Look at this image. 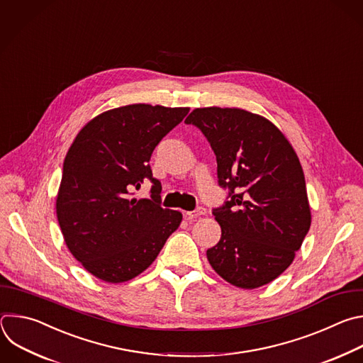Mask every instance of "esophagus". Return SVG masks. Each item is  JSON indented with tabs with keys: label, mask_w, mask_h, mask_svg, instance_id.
Returning a JSON list of instances; mask_svg holds the SVG:
<instances>
[{
	"label": "esophagus",
	"mask_w": 363,
	"mask_h": 363,
	"mask_svg": "<svg viewBox=\"0 0 363 363\" xmlns=\"http://www.w3.org/2000/svg\"><path fill=\"white\" fill-rule=\"evenodd\" d=\"M204 213H206L204 207H197L191 211H186V217H187V220H191V219H196V217H199V216H203Z\"/></svg>",
	"instance_id": "34e87169"
}]
</instances>
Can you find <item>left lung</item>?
I'll return each mask as SVG.
<instances>
[{
  "label": "left lung",
  "instance_id": "1",
  "mask_svg": "<svg viewBox=\"0 0 363 363\" xmlns=\"http://www.w3.org/2000/svg\"><path fill=\"white\" fill-rule=\"evenodd\" d=\"M210 143L217 183L226 201L213 208L222 238L206 252L229 283L256 289L280 276L311 228V207L299 159L281 131L240 108L193 110L184 121Z\"/></svg>",
  "mask_w": 363,
  "mask_h": 363
}]
</instances>
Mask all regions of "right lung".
I'll use <instances>...</instances> for the list:
<instances>
[{"mask_svg": "<svg viewBox=\"0 0 363 363\" xmlns=\"http://www.w3.org/2000/svg\"><path fill=\"white\" fill-rule=\"evenodd\" d=\"M187 107L131 104L108 110L77 134L65 156L57 219L65 245L93 276L127 281L146 270L180 226L182 213L162 207L150 157ZM149 199H131L143 181Z\"/></svg>", "mask_w": 363, "mask_h": 363, "instance_id": "right-lung-1", "label": "right lung"}]
</instances>
